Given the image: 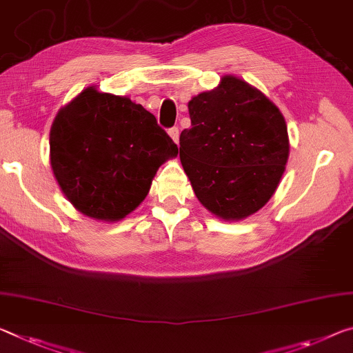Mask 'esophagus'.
I'll return each mask as SVG.
<instances>
[{"instance_id": "1", "label": "esophagus", "mask_w": 353, "mask_h": 353, "mask_svg": "<svg viewBox=\"0 0 353 353\" xmlns=\"http://www.w3.org/2000/svg\"><path fill=\"white\" fill-rule=\"evenodd\" d=\"M168 135L171 137V139H172V141H174L176 144L179 143V128H177V127L170 128V130H168Z\"/></svg>"}]
</instances>
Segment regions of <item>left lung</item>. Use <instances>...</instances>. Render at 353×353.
<instances>
[{
  "label": "left lung",
  "instance_id": "8db88e82",
  "mask_svg": "<svg viewBox=\"0 0 353 353\" xmlns=\"http://www.w3.org/2000/svg\"><path fill=\"white\" fill-rule=\"evenodd\" d=\"M192 127L179 157L193 192L212 215L239 221L262 209L286 170L284 116L264 92L236 75L188 102Z\"/></svg>",
  "mask_w": 353,
  "mask_h": 353
}]
</instances>
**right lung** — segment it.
<instances>
[{
	"instance_id": "1",
	"label": "right lung",
	"mask_w": 353,
	"mask_h": 353,
	"mask_svg": "<svg viewBox=\"0 0 353 353\" xmlns=\"http://www.w3.org/2000/svg\"><path fill=\"white\" fill-rule=\"evenodd\" d=\"M177 146L152 113L125 96L89 86L50 128V165L67 201L94 220L119 221L148 196Z\"/></svg>"
}]
</instances>
